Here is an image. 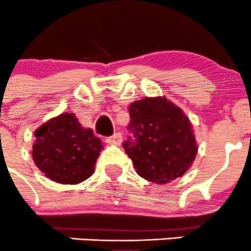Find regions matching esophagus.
I'll return each mask as SVG.
<instances>
[{
  "label": "esophagus",
  "mask_w": 251,
  "mask_h": 251,
  "mask_svg": "<svg viewBox=\"0 0 251 251\" xmlns=\"http://www.w3.org/2000/svg\"><path fill=\"white\" fill-rule=\"evenodd\" d=\"M121 140H123V136L119 132L114 133L113 136H109V137L105 138L106 143H109V145H120Z\"/></svg>",
  "instance_id": "obj_1"
}]
</instances>
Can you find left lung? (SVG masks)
<instances>
[{
    "label": "left lung",
    "mask_w": 251,
    "mask_h": 251,
    "mask_svg": "<svg viewBox=\"0 0 251 251\" xmlns=\"http://www.w3.org/2000/svg\"><path fill=\"white\" fill-rule=\"evenodd\" d=\"M128 130L123 143L143 179L167 184L184 175L198 154L193 125L184 111L165 97L146 98L128 106Z\"/></svg>",
    "instance_id": "8db88e82"
}]
</instances>
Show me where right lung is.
I'll use <instances>...</instances> for the list:
<instances>
[{
	"instance_id": "right-lung-1",
	"label": "right lung",
	"mask_w": 251,
	"mask_h": 251,
	"mask_svg": "<svg viewBox=\"0 0 251 251\" xmlns=\"http://www.w3.org/2000/svg\"><path fill=\"white\" fill-rule=\"evenodd\" d=\"M34 135L31 155L46 177L58 184L75 185L94 173L103 145L92 128L78 123L74 113L50 119L36 128Z\"/></svg>"
}]
</instances>
